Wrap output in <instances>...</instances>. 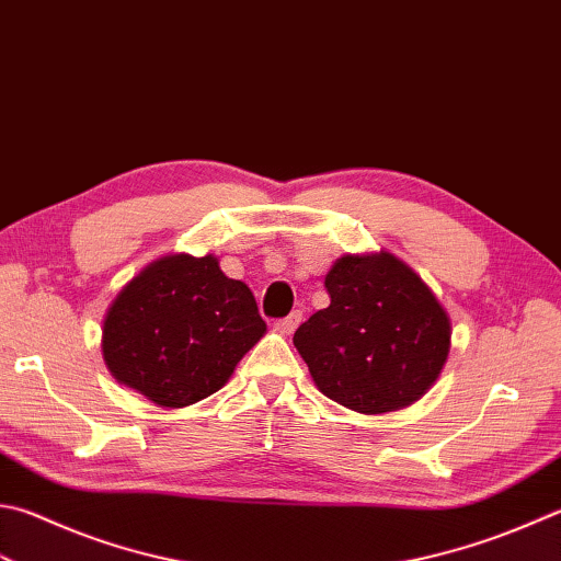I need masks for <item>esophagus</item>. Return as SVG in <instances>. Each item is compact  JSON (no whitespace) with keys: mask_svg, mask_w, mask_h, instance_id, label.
<instances>
[{"mask_svg":"<svg viewBox=\"0 0 561 561\" xmlns=\"http://www.w3.org/2000/svg\"><path fill=\"white\" fill-rule=\"evenodd\" d=\"M302 322V312L300 310H293L288 317H283V320H278V332H283V334H290V332H295L298 330V324Z\"/></svg>","mask_w":561,"mask_h":561,"instance_id":"1","label":"esophagus"}]
</instances>
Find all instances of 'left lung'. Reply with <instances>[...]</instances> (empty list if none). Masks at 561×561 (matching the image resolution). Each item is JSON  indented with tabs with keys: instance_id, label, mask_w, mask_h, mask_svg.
Wrapping results in <instances>:
<instances>
[{
	"instance_id": "left-lung-1",
	"label": "left lung",
	"mask_w": 561,
	"mask_h": 561,
	"mask_svg": "<svg viewBox=\"0 0 561 561\" xmlns=\"http://www.w3.org/2000/svg\"><path fill=\"white\" fill-rule=\"evenodd\" d=\"M330 308L293 344L327 398L364 415L408 408L435 383L449 354V317L393 253L336 259L324 278Z\"/></svg>"
}]
</instances>
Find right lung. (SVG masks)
I'll list each match as a JSON object with an SVG mask.
<instances>
[{"label":"right lung","mask_w":561,"mask_h":561,"mask_svg":"<svg viewBox=\"0 0 561 561\" xmlns=\"http://www.w3.org/2000/svg\"><path fill=\"white\" fill-rule=\"evenodd\" d=\"M263 332L247 283L227 278L213 253H173L116 295L102 356L119 383L161 408H185L217 393Z\"/></svg>","instance_id":"right-lung-1"}]
</instances>
